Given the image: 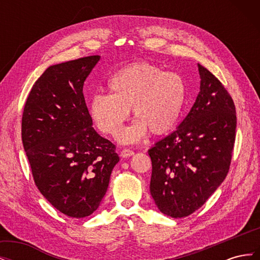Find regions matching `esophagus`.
I'll return each mask as SVG.
<instances>
[{"label": "esophagus", "instance_id": "esophagus-1", "mask_svg": "<svg viewBox=\"0 0 260 260\" xmlns=\"http://www.w3.org/2000/svg\"><path fill=\"white\" fill-rule=\"evenodd\" d=\"M120 155L122 157H130L132 155H135V152H133L132 149H129V148H123L122 151L120 152Z\"/></svg>", "mask_w": 260, "mask_h": 260}]
</instances>
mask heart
<instances>
[{"label":"heart","instance_id":"heart-1","mask_svg":"<svg viewBox=\"0 0 260 260\" xmlns=\"http://www.w3.org/2000/svg\"><path fill=\"white\" fill-rule=\"evenodd\" d=\"M109 93H95L90 102L92 119L104 133L117 137L132 108L137 121L121 141L138 142L148 131L166 135L176 127L186 99L183 77L164 72L148 61L133 62L115 73L107 82Z\"/></svg>","mask_w":260,"mask_h":260}]
</instances>
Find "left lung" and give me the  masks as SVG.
<instances>
[{"label":"left lung","mask_w":260,"mask_h":260,"mask_svg":"<svg viewBox=\"0 0 260 260\" xmlns=\"http://www.w3.org/2000/svg\"><path fill=\"white\" fill-rule=\"evenodd\" d=\"M198 66L201 91L190 113L148 149L149 191L158 209L172 218L193 214L223 182L235 142L234 102L208 69Z\"/></svg>","instance_id":"8db88e82"}]
</instances>
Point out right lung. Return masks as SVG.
I'll use <instances>...</instances> for the list:
<instances>
[{"label":"right lung","mask_w":260,"mask_h":260,"mask_svg":"<svg viewBox=\"0 0 260 260\" xmlns=\"http://www.w3.org/2000/svg\"><path fill=\"white\" fill-rule=\"evenodd\" d=\"M101 56L50 66L35 82L21 118V139L39 191L61 214L90 216L119 161L116 146L92 127L83 84Z\"/></svg>","instance_id":"right-lung-1"}]
</instances>
